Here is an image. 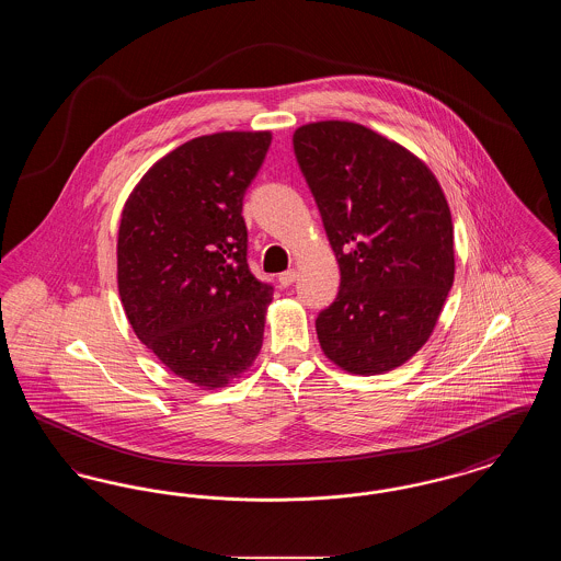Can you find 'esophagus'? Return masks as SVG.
Masks as SVG:
<instances>
[{
	"mask_svg": "<svg viewBox=\"0 0 561 561\" xmlns=\"http://www.w3.org/2000/svg\"><path fill=\"white\" fill-rule=\"evenodd\" d=\"M294 279H296V271L294 268H288V271H284V273H279V284L284 286V288H288V286H293Z\"/></svg>",
	"mask_w": 561,
	"mask_h": 561,
	"instance_id": "1",
	"label": "esophagus"
}]
</instances>
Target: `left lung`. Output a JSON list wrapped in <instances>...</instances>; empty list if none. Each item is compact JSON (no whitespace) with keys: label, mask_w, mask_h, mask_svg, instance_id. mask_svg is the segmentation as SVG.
Instances as JSON below:
<instances>
[{"label":"left lung","mask_w":561,"mask_h":561,"mask_svg":"<svg viewBox=\"0 0 561 561\" xmlns=\"http://www.w3.org/2000/svg\"><path fill=\"white\" fill-rule=\"evenodd\" d=\"M293 142L341 268L316 320L321 351L351 374L396 370L427 343L453 288L446 195L425 161L362 124H305Z\"/></svg>","instance_id":"1"}]
</instances>
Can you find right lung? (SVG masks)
<instances>
[{"mask_svg": "<svg viewBox=\"0 0 561 561\" xmlns=\"http://www.w3.org/2000/svg\"><path fill=\"white\" fill-rule=\"evenodd\" d=\"M271 133H216L176 147L133 188L117 233V288L134 334L170 373L227 387L263 347L273 286L248 267L245 188Z\"/></svg>", "mask_w": 561, "mask_h": 561, "instance_id": "obj_1", "label": "right lung"}]
</instances>
